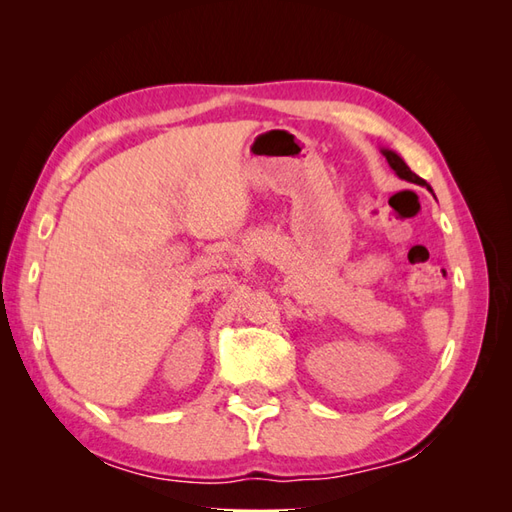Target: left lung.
Segmentation results:
<instances>
[{
    "label": "left lung",
    "mask_w": 512,
    "mask_h": 512,
    "mask_svg": "<svg viewBox=\"0 0 512 512\" xmlns=\"http://www.w3.org/2000/svg\"><path fill=\"white\" fill-rule=\"evenodd\" d=\"M380 154L385 156V160L389 162V167L396 171V176L400 178V180H407V182H413V184H420V187H427L431 193H433V189L429 187V182L427 180H422L420 176H416V173H413L409 167H407V162L402 160L396 151H391V149H387V147H380Z\"/></svg>",
    "instance_id": "8db88e82"
}]
</instances>
